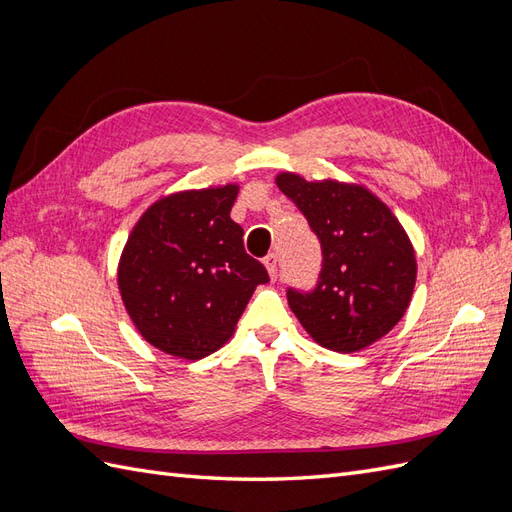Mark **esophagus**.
Returning <instances> with one entry per match:
<instances>
[{
  "mask_svg": "<svg viewBox=\"0 0 512 512\" xmlns=\"http://www.w3.org/2000/svg\"><path fill=\"white\" fill-rule=\"evenodd\" d=\"M265 267H267V271H269L271 280H277V256H275V254H269V256L265 258Z\"/></svg>",
  "mask_w": 512,
  "mask_h": 512,
  "instance_id": "obj_1",
  "label": "esophagus"
}]
</instances>
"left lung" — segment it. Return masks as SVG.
I'll use <instances>...</instances> for the list:
<instances>
[{
    "instance_id": "obj_1",
    "label": "left lung",
    "mask_w": 512,
    "mask_h": 512,
    "mask_svg": "<svg viewBox=\"0 0 512 512\" xmlns=\"http://www.w3.org/2000/svg\"><path fill=\"white\" fill-rule=\"evenodd\" d=\"M307 218L322 247L314 290L288 288V305L316 344L356 352L378 342L406 314L416 282L414 247L404 226L363 185L275 179Z\"/></svg>"
}]
</instances>
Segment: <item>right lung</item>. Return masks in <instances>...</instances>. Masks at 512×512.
Segmentation results:
<instances>
[{"mask_svg":"<svg viewBox=\"0 0 512 512\" xmlns=\"http://www.w3.org/2000/svg\"><path fill=\"white\" fill-rule=\"evenodd\" d=\"M239 185L156 200L132 228L119 260L123 305L151 346L198 361L235 333L267 269L245 252L230 220Z\"/></svg>","mask_w":512,"mask_h":512,"instance_id":"1","label":"right lung"}]
</instances>
